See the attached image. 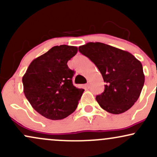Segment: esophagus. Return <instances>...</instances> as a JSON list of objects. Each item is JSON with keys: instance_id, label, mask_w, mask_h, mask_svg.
Listing matches in <instances>:
<instances>
[{"instance_id": "34e87169", "label": "esophagus", "mask_w": 157, "mask_h": 157, "mask_svg": "<svg viewBox=\"0 0 157 157\" xmlns=\"http://www.w3.org/2000/svg\"><path fill=\"white\" fill-rule=\"evenodd\" d=\"M85 86H86V89H89V88H90V84L89 83H86V85H85Z\"/></svg>"}]
</instances>
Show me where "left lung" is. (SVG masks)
I'll return each instance as SVG.
<instances>
[{
  "label": "left lung",
  "mask_w": 157,
  "mask_h": 157,
  "mask_svg": "<svg viewBox=\"0 0 157 157\" xmlns=\"http://www.w3.org/2000/svg\"><path fill=\"white\" fill-rule=\"evenodd\" d=\"M79 51L96 65L105 82L103 92L96 97L100 107L113 114L130 109L145 82L141 62L128 52L102 43H87Z\"/></svg>",
  "instance_id": "8db88e82"
}]
</instances>
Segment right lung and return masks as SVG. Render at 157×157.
I'll return each instance as SVG.
<instances>
[{"mask_svg":"<svg viewBox=\"0 0 157 157\" xmlns=\"http://www.w3.org/2000/svg\"><path fill=\"white\" fill-rule=\"evenodd\" d=\"M77 52L76 46H54L32 60L23 75L25 96L44 117L62 120L77 109L84 89L74 86L75 73L67 65Z\"/></svg>","mask_w":157,"mask_h":157,"instance_id":"obj_1","label":"right lung"}]
</instances>
